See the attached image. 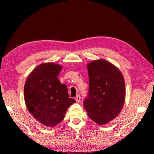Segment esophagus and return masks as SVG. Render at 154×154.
Wrapping results in <instances>:
<instances>
[{"label": "esophagus", "instance_id": "34e87169", "mask_svg": "<svg viewBox=\"0 0 154 154\" xmlns=\"http://www.w3.org/2000/svg\"><path fill=\"white\" fill-rule=\"evenodd\" d=\"M80 100H81V96H80V95H77V96L76 97H75V100L77 101V103H79L80 102Z\"/></svg>", "mask_w": 154, "mask_h": 154}]
</instances>
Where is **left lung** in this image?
<instances>
[{"instance_id":"8db88e82","label":"left lung","mask_w":154,"mask_h":154,"mask_svg":"<svg viewBox=\"0 0 154 154\" xmlns=\"http://www.w3.org/2000/svg\"><path fill=\"white\" fill-rule=\"evenodd\" d=\"M89 91L83 106L89 118L97 124L109 123L123 108L126 91L120 71L105 60H96L87 64Z\"/></svg>"}]
</instances>
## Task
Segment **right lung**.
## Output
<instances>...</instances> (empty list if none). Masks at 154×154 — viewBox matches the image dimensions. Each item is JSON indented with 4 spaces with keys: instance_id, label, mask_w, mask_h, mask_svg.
Segmentation results:
<instances>
[{
    "instance_id": "add662e5",
    "label": "right lung",
    "mask_w": 154,
    "mask_h": 154,
    "mask_svg": "<svg viewBox=\"0 0 154 154\" xmlns=\"http://www.w3.org/2000/svg\"><path fill=\"white\" fill-rule=\"evenodd\" d=\"M62 66L43 63L28 75L24 85V100L28 111L47 126L54 127L64 118L68 108L75 103L70 98L67 86L58 79Z\"/></svg>"
}]
</instances>
